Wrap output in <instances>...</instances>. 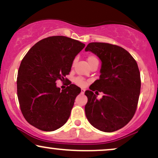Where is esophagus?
I'll return each instance as SVG.
<instances>
[{
  "label": "esophagus",
  "mask_w": 158,
  "mask_h": 158,
  "mask_svg": "<svg viewBox=\"0 0 158 158\" xmlns=\"http://www.w3.org/2000/svg\"><path fill=\"white\" fill-rule=\"evenodd\" d=\"M85 91V90L84 89V88H81V94H84Z\"/></svg>",
  "instance_id": "obj_1"
}]
</instances>
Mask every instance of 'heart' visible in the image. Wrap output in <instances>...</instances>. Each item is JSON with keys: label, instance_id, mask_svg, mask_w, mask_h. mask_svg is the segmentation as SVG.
<instances>
[{"label": "heart", "instance_id": "b5f03b06", "mask_svg": "<svg viewBox=\"0 0 158 158\" xmlns=\"http://www.w3.org/2000/svg\"><path fill=\"white\" fill-rule=\"evenodd\" d=\"M87 61H88V64L89 65L93 64V63H95V62L99 63V61H98L97 58L94 55H90L89 56H88V59H87ZM75 61H76V60L73 61V65H74V64H75ZM75 82L77 83L78 85H79V86H85V84H86V82H85L84 79H82V78H81V77H77V79H75Z\"/></svg>", "mask_w": 158, "mask_h": 158}]
</instances>
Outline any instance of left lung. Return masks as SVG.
<instances>
[{
    "mask_svg": "<svg viewBox=\"0 0 158 158\" xmlns=\"http://www.w3.org/2000/svg\"><path fill=\"white\" fill-rule=\"evenodd\" d=\"M85 50L102 62L99 79L85 92V115L99 131H117L129 123L137 109L141 86L138 66L129 52L117 45L92 42ZM94 91L102 92V99L97 100Z\"/></svg>",
    "mask_w": 158,
    "mask_h": 158,
    "instance_id": "1",
    "label": "left lung"
}]
</instances>
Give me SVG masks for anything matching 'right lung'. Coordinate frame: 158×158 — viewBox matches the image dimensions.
Returning a JSON list of instances; mask_svg holds the SVG:
<instances>
[{
	"label": "right lung",
	"instance_id": "right-lung-1",
	"mask_svg": "<svg viewBox=\"0 0 158 158\" xmlns=\"http://www.w3.org/2000/svg\"><path fill=\"white\" fill-rule=\"evenodd\" d=\"M85 44L65 36L46 38L32 47L20 64L17 94L23 117L41 131L64 126L80 88L71 84L61 90L56 81L64 80L73 61Z\"/></svg>",
	"mask_w": 158,
	"mask_h": 158
}]
</instances>
